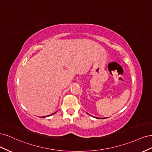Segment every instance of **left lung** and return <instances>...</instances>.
Here are the masks:
<instances>
[{
	"label": "left lung",
	"mask_w": 152,
	"mask_h": 152,
	"mask_svg": "<svg viewBox=\"0 0 152 152\" xmlns=\"http://www.w3.org/2000/svg\"><path fill=\"white\" fill-rule=\"evenodd\" d=\"M96 118H98V119H105V118H98V117H95Z\"/></svg>",
	"instance_id": "obj_1"
}]
</instances>
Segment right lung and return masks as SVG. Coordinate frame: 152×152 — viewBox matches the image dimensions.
<instances>
[{
  "instance_id": "add662e5",
  "label": "right lung",
  "mask_w": 152,
  "mask_h": 152,
  "mask_svg": "<svg viewBox=\"0 0 152 152\" xmlns=\"http://www.w3.org/2000/svg\"><path fill=\"white\" fill-rule=\"evenodd\" d=\"M56 113V112H55ZM55 113H53V114H55ZM53 114H52V115H53ZM50 116V115H48V116ZM46 116H43V118H45V117H46Z\"/></svg>"
}]
</instances>
